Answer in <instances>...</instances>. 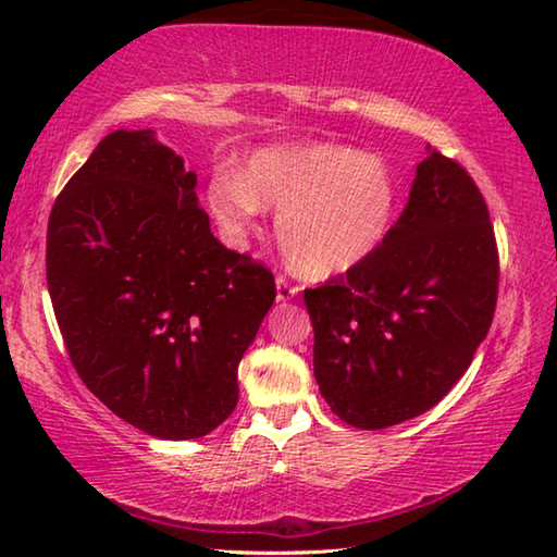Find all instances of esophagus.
<instances>
[{"mask_svg":"<svg viewBox=\"0 0 557 557\" xmlns=\"http://www.w3.org/2000/svg\"><path fill=\"white\" fill-rule=\"evenodd\" d=\"M299 287L292 285V282H287L285 277H277V301H289L297 297Z\"/></svg>","mask_w":557,"mask_h":557,"instance_id":"obj_1","label":"esophagus"}]
</instances>
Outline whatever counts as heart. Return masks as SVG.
Wrapping results in <instances>:
<instances>
[{
	"instance_id": "obj_1",
	"label": "heart",
	"mask_w": 557,
	"mask_h": 557,
	"mask_svg": "<svg viewBox=\"0 0 557 557\" xmlns=\"http://www.w3.org/2000/svg\"><path fill=\"white\" fill-rule=\"evenodd\" d=\"M206 203L221 228L240 238L260 206H275L277 240L301 277L344 275L391 231L398 184L381 157L342 145L260 149L240 176L215 174Z\"/></svg>"
}]
</instances>
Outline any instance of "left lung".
<instances>
[{"instance_id":"1","label":"left lung","mask_w":557,"mask_h":557,"mask_svg":"<svg viewBox=\"0 0 557 557\" xmlns=\"http://www.w3.org/2000/svg\"><path fill=\"white\" fill-rule=\"evenodd\" d=\"M498 250L467 169L428 145L383 243L346 275L305 289L314 379L351 428L383 430L451 391L492 326Z\"/></svg>"}]
</instances>
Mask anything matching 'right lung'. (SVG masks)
Masks as SVG:
<instances>
[{"label": "right lung", "instance_id": "right-lung-1", "mask_svg": "<svg viewBox=\"0 0 557 557\" xmlns=\"http://www.w3.org/2000/svg\"><path fill=\"white\" fill-rule=\"evenodd\" d=\"M196 174L152 129H115L55 199L46 282L73 369L159 440L209 435L238 403V363L275 277L213 238Z\"/></svg>", "mask_w": 557, "mask_h": 557}]
</instances>
